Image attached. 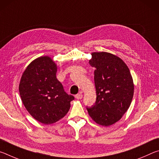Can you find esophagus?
Here are the masks:
<instances>
[{
	"instance_id": "34e87169",
	"label": "esophagus",
	"mask_w": 159,
	"mask_h": 159,
	"mask_svg": "<svg viewBox=\"0 0 159 159\" xmlns=\"http://www.w3.org/2000/svg\"><path fill=\"white\" fill-rule=\"evenodd\" d=\"M82 98H83L82 93H79V94H77V95H76V98L78 99H81Z\"/></svg>"
}]
</instances>
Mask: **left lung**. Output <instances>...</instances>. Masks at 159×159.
<instances>
[{"label": "left lung", "mask_w": 159, "mask_h": 159, "mask_svg": "<svg viewBox=\"0 0 159 159\" xmlns=\"http://www.w3.org/2000/svg\"><path fill=\"white\" fill-rule=\"evenodd\" d=\"M89 60L95 67V104L87 107L96 123L109 126L118 121L128 111L134 94V83L128 66L120 57L106 52L91 53Z\"/></svg>", "instance_id": "1"}]
</instances>
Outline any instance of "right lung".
I'll return each mask as SVG.
<instances>
[{"label": "right lung", "mask_w": 159, "mask_h": 159, "mask_svg": "<svg viewBox=\"0 0 159 159\" xmlns=\"http://www.w3.org/2000/svg\"><path fill=\"white\" fill-rule=\"evenodd\" d=\"M57 66L48 56L32 61L21 77L19 91L26 109L38 121L52 124L65 116L74 99L56 77Z\"/></svg>", "instance_id": "obj_1"}]
</instances>
